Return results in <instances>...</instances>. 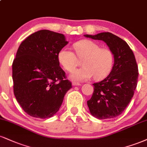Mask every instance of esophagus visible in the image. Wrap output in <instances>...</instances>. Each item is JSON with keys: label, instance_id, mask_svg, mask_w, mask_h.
Returning <instances> with one entry per match:
<instances>
[{"label": "esophagus", "instance_id": "34e87169", "mask_svg": "<svg viewBox=\"0 0 147 147\" xmlns=\"http://www.w3.org/2000/svg\"><path fill=\"white\" fill-rule=\"evenodd\" d=\"M72 85H73V86H81V84L80 83H79V82H75V81H73V82H72Z\"/></svg>", "mask_w": 147, "mask_h": 147}]
</instances>
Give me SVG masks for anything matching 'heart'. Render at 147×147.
I'll return each mask as SVG.
<instances>
[{"label": "heart", "mask_w": 147, "mask_h": 147, "mask_svg": "<svg viewBox=\"0 0 147 147\" xmlns=\"http://www.w3.org/2000/svg\"><path fill=\"white\" fill-rule=\"evenodd\" d=\"M73 47L77 57L75 53L66 47L61 49L57 55L59 64L68 72L74 69L78 63V58L83 59L84 66L72 72L70 75L72 80L83 81L94 77L95 80L99 81L107 77L112 72L114 55L108 48L100 47L95 42L89 40L76 42Z\"/></svg>", "instance_id": "heart-1"}]
</instances>
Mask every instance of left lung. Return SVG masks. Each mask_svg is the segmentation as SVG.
<instances>
[{"instance_id":"obj_1","label":"left lung","mask_w":147,"mask_h":147,"mask_svg":"<svg viewBox=\"0 0 147 147\" xmlns=\"http://www.w3.org/2000/svg\"><path fill=\"white\" fill-rule=\"evenodd\" d=\"M84 36L102 40L114 53L112 72L105 79L93 84L92 96L87 103L92 115L98 119L115 118L129 103L137 86L138 67L135 56L125 40L109 32Z\"/></svg>"}]
</instances>
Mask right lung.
<instances>
[{
	"label": "right lung",
	"mask_w": 147,
	"mask_h": 147,
	"mask_svg": "<svg viewBox=\"0 0 147 147\" xmlns=\"http://www.w3.org/2000/svg\"><path fill=\"white\" fill-rule=\"evenodd\" d=\"M67 44L63 34L40 30L28 36L18 49L12 63L13 93L31 116H53L72 88L57 59L59 51Z\"/></svg>",
	"instance_id": "right-lung-1"
}]
</instances>
